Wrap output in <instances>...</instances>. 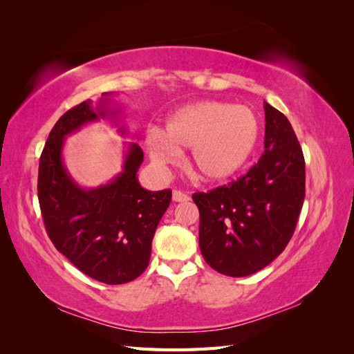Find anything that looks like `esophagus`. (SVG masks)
<instances>
[{
  "mask_svg": "<svg viewBox=\"0 0 354 354\" xmlns=\"http://www.w3.org/2000/svg\"><path fill=\"white\" fill-rule=\"evenodd\" d=\"M190 199V196L185 192H180V190H174L173 192V201L174 202H187Z\"/></svg>",
  "mask_w": 354,
  "mask_h": 354,
  "instance_id": "obj_1",
  "label": "esophagus"
}]
</instances>
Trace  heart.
I'll return each instance as SVG.
<instances>
[{
	"label": "heart",
	"instance_id": "heart-1",
	"mask_svg": "<svg viewBox=\"0 0 354 354\" xmlns=\"http://www.w3.org/2000/svg\"><path fill=\"white\" fill-rule=\"evenodd\" d=\"M259 138V116L248 106L201 102L171 115L160 134L149 137L147 151L156 165L167 167L190 149L192 174L205 183H223L248 162Z\"/></svg>",
	"mask_w": 354,
	"mask_h": 354
}]
</instances>
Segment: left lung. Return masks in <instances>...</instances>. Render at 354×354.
I'll return each mask as SVG.
<instances>
[{
	"instance_id": "8db88e82",
	"label": "left lung",
	"mask_w": 354,
	"mask_h": 354,
	"mask_svg": "<svg viewBox=\"0 0 354 354\" xmlns=\"http://www.w3.org/2000/svg\"><path fill=\"white\" fill-rule=\"evenodd\" d=\"M264 153L236 181L198 192L199 248L221 274L242 277L270 264L291 241L306 196V164L288 118L264 103Z\"/></svg>"
}]
</instances>
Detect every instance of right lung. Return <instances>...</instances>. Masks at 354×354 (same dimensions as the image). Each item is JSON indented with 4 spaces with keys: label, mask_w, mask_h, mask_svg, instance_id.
Segmentation results:
<instances>
[{
    "label": "right lung",
    "mask_w": 354,
    "mask_h": 354,
    "mask_svg": "<svg viewBox=\"0 0 354 354\" xmlns=\"http://www.w3.org/2000/svg\"><path fill=\"white\" fill-rule=\"evenodd\" d=\"M95 109L85 100L69 109L53 127L39 158L38 201L48 236L66 259L93 279L121 285L140 276L151 260L152 239L169 207L171 190H146L137 171L142 147L128 143L124 167L108 185L84 189L63 164L65 137L100 118L118 116L112 93H103ZM121 134H128L124 127Z\"/></svg>",
    "instance_id": "add662e5"
}]
</instances>
